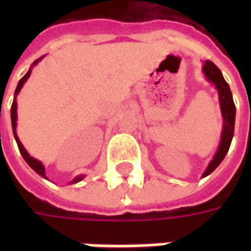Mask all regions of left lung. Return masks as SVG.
I'll return each instance as SVG.
<instances>
[{"label":"left lung","mask_w":251,"mask_h":251,"mask_svg":"<svg viewBox=\"0 0 251 251\" xmlns=\"http://www.w3.org/2000/svg\"><path fill=\"white\" fill-rule=\"evenodd\" d=\"M203 72H204L207 80L214 83L216 90H218L222 117H223V130H222L221 144H219V148H218L212 161L208 164V167L203 174V177H205L211 172H214L216 167L223 161L226 153L228 152V148L231 145L232 136H234V125H235V104L232 100L231 90L222 75L221 70L211 60H205L204 64H203Z\"/></svg>","instance_id":"left-lung-1"}]
</instances>
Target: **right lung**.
Returning <instances> with one entry per match:
<instances>
[{"instance_id": "1", "label": "right lung", "mask_w": 251, "mask_h": 251, "mask_svg": "<svg viewBox=\"0 0 251 251\" xmlns=\"http://www.w3.org/2000/svg\"><path fill=\"white\" fill-rule=\"evenodd\" d=\"M43 57H40V59H37V60H35L33 62V64H32V67L36 66L37 63L40 62ZM32 67L29 68V71L25 74L24 76L20 79L19 84H17V87H16V91H14V99H13V103H12V110H10V117H12V127H13V134H14V138H16V142H17V145H19V149H20V153H21V156L24 157V160L26 161V164L29 165L30 168L35 171L36 174H39L40 176H43V177H47L46 176V168H44V165L39 161V160H36V158H33L32 156H29V153L25 151V148L23 147V144H21V141L19 140V137H17V133H16V126H17V102H16V98H17V95H19L20 90L23 88V86H24V83L26 82V79L29 77L30 72H32ZM84 176L83 175H79V176H76L75 179L72 180V183H77V181H80V180L83 179Z\"/></svg>"}]
</instances>
